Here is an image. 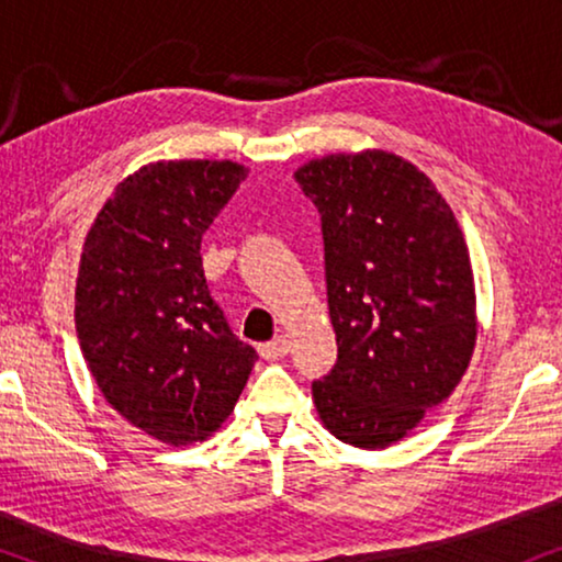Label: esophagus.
<instances>
[{"mask_svg":"<svg viewBox=\"0 0 562 562\" xmlns=\"http://www.w3.org/2000/svg\"><path fill=\"white\" fill-rule=\"evenodd\" d=\"M289 350H291V345H289V340H286V337H283V335L276 337V340H271V342L260 345V356H263L266 360H281V358H286Z\"/></svg>","mask_w":562,"mask_h":562,"instance_id":"obj_1","label":"esophagus"}]
</instances>
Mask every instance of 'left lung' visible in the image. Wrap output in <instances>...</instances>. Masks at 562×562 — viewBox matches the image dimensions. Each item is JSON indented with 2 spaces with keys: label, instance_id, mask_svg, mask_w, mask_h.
<instances>
[{
  "label": "left lung",
  "instance_id": "obj_1",
  "mask_svg": "<svg viewBox=\"0 0 562 562\" xmlns=\"http://www.w3.org/2000/svg\"><path fill=\"white\" fill-rule=\"evenodd\" d=\"M294 179L322 214L337 366L314 381L337 440L383 450L442 404L473 358L471 256L432 179L396 153H333Z\"/></svg>",
  "mask_w": 562,
  "mask_h": 562
}]
</instances>
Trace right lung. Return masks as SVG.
Wrapping results in <instances>:
<instances>
[{"mask_svg":"<svg viewBox=\"0 0 562 562\" xmlns=\"http://www.w3.org/2000/svg\"><path fill=\"white\" fill-rule=\"evenodd\" d=\"M248 168L156 160L114 187L83 240L76 335L99 391L158 442H204L233 414L258 352L212 302L202 235Z\"/></svg>","mask_w":562,"mask_h":562,"instance_id":"obj_1","label":"right lung"}]
</instances>
